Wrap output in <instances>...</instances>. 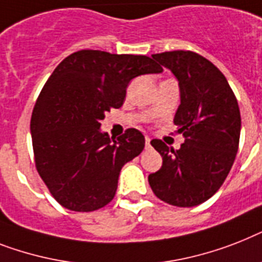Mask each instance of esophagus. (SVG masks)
I'll list each match as a JSON object with an SVG mask.
<instances>
[{"label": "esophagus", "mask_w": 262, "mask_h": 262, "mask_svg": "<svg viewBox=\"0 0 262 262\" xmlns=\"http://www.w3.org/2000/svg\"><path fill=\"white\" fill-rule=\"evenodd\" d=\"M145 148H150V138L149 137H145Z\"/></svg>", "instance_id": "obj_1"}]
</instances>
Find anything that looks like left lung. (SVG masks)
Listing matches in <instances>:
<instances>
[{"mask_svg": "<svg viewBox=\"0 0 262 262\" xmlns=\"http://www.w3.org/2000/svg\"><path fill=\"white\" fill-rule=\"evenodd\" d=\"M152 57L179 80L173 124L184 142L175 150L161 140L150 141L163 165L148 182L168 205L192 207L220 190L234 163L241 133L237 98L222 72L196 52L171 51Z\"/></svg>", "mask_w": 262, "mask_h": 262, "instance_id": "left-lung-1", "label": "left lung"}]
</instances>
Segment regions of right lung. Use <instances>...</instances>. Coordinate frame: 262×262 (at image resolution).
Returning a JSON list of instances; mask_svg holds the SVG:
<instances>
[{
    "label": "right lung",
    "instance_id": "1",
    "mask_svg": "<svg viewBox=\"0 0 262 262\" xmlns=\"http://www.w3.org/2000/svg\"><path fill=\"white\" fill-rule=\"evenodd\" d=\"M161 71L149 56L95 50L74 52L55 69L32 112L31 133L36 169L59 205L89 212L113 201L121 168L145 138L133 127L109 138L99 121L122 106L133 78Z\"/></svg>",
    "mask_w": 262,
    "mask_h": 262
}]
</instances>
